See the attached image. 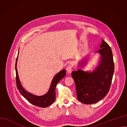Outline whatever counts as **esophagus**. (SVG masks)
I'll return each instance as SVG.
<instances>
[{
    "mask_svg": "<svg viewBox=\"0 0 127 127\" xmlns=\"http://www.w3.org/2000/svg\"><path fill=\"white\" fill-rule=\"evenodd\" d=\"M72 70V66L70 65H68L67 66V67H66V70L68 72L70 73L71 71Z\"/></svg>",
    "mask_w": 127,
    "mask_h": 127,
    "instance_id": "esophagus-1",
    "label": "esophagus"
}]
</instances>
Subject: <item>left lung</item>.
<instances>
[{
  "label": "left lung",
  "mask_w": 127,
  "mask_h": 127,
  "mask_svg": "<svg viewBox=\"0 0 127 127\" xmlns=\"http://www.w3.org/2000/svg\"><path fill=\"white\" fill-rule=\"evenodd\" d=\"M98 52L101 56L96 70L93 72L80 69L73 71L71 76L76 87L77 98L86 104H93L103 98L108 93L114 71L113 54L109 45L102 39Z\"/></svg>",
  "instance_id": "8db88e82"
}]
</instances>
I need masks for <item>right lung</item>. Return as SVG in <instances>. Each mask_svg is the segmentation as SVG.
Segmentation results:
<instances>
[{
	"label": "right lung",
	"mask_w": 127,
	"mask_h": 127,
	"mask_svg": "<svg viewBox=\"0 0 127 127\" xmlns=\"http://www.w3.org/2000/svg\"><path fill=\"white\" fill-rule=\"evenodd\" d=\"M17 58L18 56L17 57L15 63L16 83L17 88L20 93H21V94L30 103L33 105L39 106V107L46 108L51 105L55 101L56 99V86L57 83L61 80L63 78H64L65 76V69H63L61 71H60L54 77L52 81L50 89L46 94L41 96H37L31 94L30 93L26 91L23 88L21 83H20L17 73V70L16 68Z\"/></svg>",
	"instance_id": "right-lung-1"
}]
</instances>
